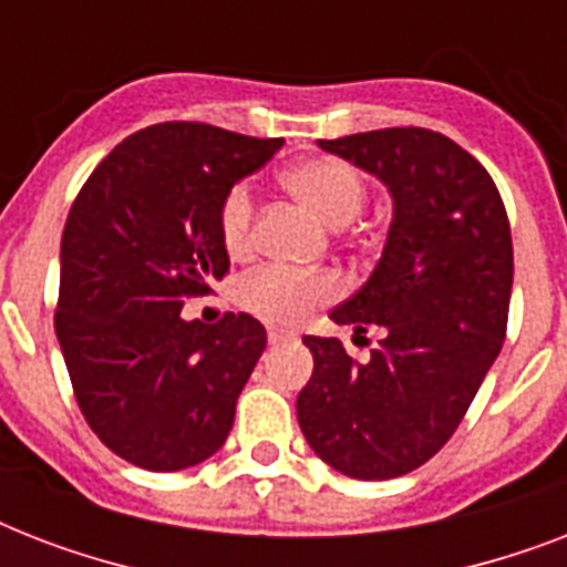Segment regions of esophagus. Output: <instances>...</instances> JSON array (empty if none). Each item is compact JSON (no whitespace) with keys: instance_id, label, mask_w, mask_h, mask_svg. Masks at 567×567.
Segmentation results:
<instances>
[{"instance_id":"1","label":"esophagus","mask_w":567,"mask_h":567,"mask_svg":"<svg viewBox=\"0 0 567 567\" xmlns=\"http://www.w3.org/2000/svg\"><path fill=\"white\" fill-rule=\"evenodd\" d=\"M267 341H270L274 347L291 344V341H297V336H293V332H288V329H270V332H267Z\"/></svg>"}]
</instances>
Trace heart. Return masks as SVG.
I'll return each instance as SVG.
<instances>
[{
	"mask_svg": "<svg viewBox=\"0 0 567 567\" xmlns=\"http://www.w3.org/2000/svg\"><path fill=\"white\" fill-rule=\"evenodd\" d=\"M285 188L306 203L329 226H347L362 212L368 199V182L355 164L318 155L288 167ZM217 231L229 256H247L256 240V194L249 182H235L217 205ZM338 293L336 276L300 274L288 267H258L238 285V302L267 323H300L309 311L329 302Z\"/></svg>",
	"mask_w": 567,
	"mask_h": 567,
	"instance_id": "b5f03b06",
	"label": "heart"
}]
</instances>
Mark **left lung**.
<instances>
[{"mask_svg": "<svg viewBox=\"0 0 567 567\" xmlns=\"http://www.w3.org/2000/svg\"><path fill=\"white\" fill-rule=\"evenodd\" d=\"M377 176L394 199L371 279L329 318L382 327L368 362L338 338L306 336L315 371L297 421L327 465L394 480L430 462L465 417L506 338L512 231L501 190L456 141L430 128H379L318 141Z\"/></svg>", "mask_w": 567, "mask_h": 567, "instance_id": "left-lung-1", "label": "left lung"}]
</instances>
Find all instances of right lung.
<instances>
[{"instance_id": "add662e5", "label": "right lung", "mask_w": 567, "mask_h": 567, "mask_svg": "<svg viewBox=\"0 0 567 567\" xmlns=\"http://www.w3.org/2000/svg\"><path fill=\"white\" fill-rule=\"evenodd\" d=\"M282 144L158 123L114 146L75 196L55 336L84 421L132 465L185 471L229 435L267 332L244 311L205 327L182 306L229 270L220 196Z\"/></svg>"}]
</instances>
